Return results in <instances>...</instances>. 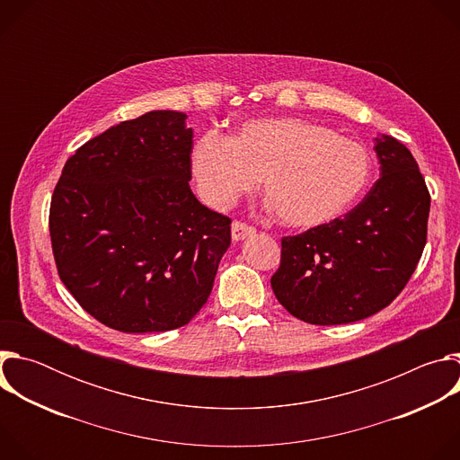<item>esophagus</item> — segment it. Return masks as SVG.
<instances>
[{
  "label": "esophagus",
  "instance_id": "obj_1",
  "mask_svg": "<svg viewBox=\"0 0 460 460\" xmlns=\"http://www.w3.org/2000/svg\"><path fill=\"white\" fill-rule=\"evenodd\" d=\"M254 233H256L254 227H251V226H247L243 222H233V226H231V236H233L234 242L245 240V238L252 236Z\"/></svg>",
  "mask_w": 460,
  "mask_h": 460
}]
</instances>
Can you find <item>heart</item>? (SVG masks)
<instances>
[{"instance_id": "1", "label": "heart", "mask_w": 460, "mask_h": 460, "mask_svg": "<svg viewBox=\"0 0 460 460\" xmlns=\"http://www.w3.org/2000/svg\"><path fill=\"white\" fill-rule=\"evenodd\" d=\"M192 176L206 204L233 206L261 178L279 220L313 229L341 218L367 185V149L330 127L293 116L243 121L227 140L204 135L190 153Z\"/></svg>"}]
</instances>
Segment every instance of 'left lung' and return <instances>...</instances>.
Masks as SVG:
<instances>
[{
	"label": "left lung",
	"mask_w": 460,
	"mask_h": 460,
	"mask_svg": "<svg viewBox=\"0 0 460 460\" xmlns=\"http://www.w3.org/2000/svg\"><path fill=\"white\" fill-rule=\"evenodd\" d=\"M380 178L342 218L282 238L271 277L279 302L296 318L337 325L367 318L404 289L422 256L429 192L410 149L375 138Z\"/></svg>",
	"instance_id": "obj_1"
}]
</instances>
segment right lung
I'll return each mask as SVG.
<instances>
[{
	"label": "right lung",
	"instance_id": "obj_1",
	"mask_svg": "<svg viewBox=\"0 0 460 460\" xmlns=\"http://www.w3.org/2000/svg\"><path fill=\"white\" fill-rule=\"evenodd\" d=\"M187 114L119 121L65 164L49 229L61 282L121 333L185 325L208 302L231 220L192 194Z\"/></svg>",
	"mask_w": 460,
	"mask_h": 460
}]
</instances>
